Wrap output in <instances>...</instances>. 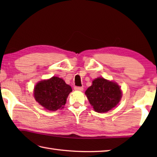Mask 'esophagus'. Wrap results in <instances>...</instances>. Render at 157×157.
Instances as JSON below:
<instances>
[{"instance_id": "esophagus-1", "label": "esophagus", "mask_w": 157, "mask_h": 157, "mask_svg": "<svg viewBox=\"0 0 157 157\" xmlns=\"http://www.w3.org/2000/svg\"><path fill=\"white\" fill-rule=\"evenodd\" d=\"M74 89L76 90V91H83V87L82 86H75L74 87Z\"/></svg>"}]
</instances>
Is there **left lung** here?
Wrapping results in <instances>:
<instances>
[{
  "mask_svg": "<svg viewBox=\"0 0 157 157\" xmlns=\"http://www.w3.org/2000/svg\"><path fill=\"white\" fill-rule=\"evenodd\" d=\"M85 94L94 109L98 113L107 112L116 107L122 96L118 84L102 78L94 79Z\"/></svg>",
  "mask_w": 157,
  "mask_h": 157,
  "instance_id": "left-lung-1",
  "label": "left lung"
}]
</instances>
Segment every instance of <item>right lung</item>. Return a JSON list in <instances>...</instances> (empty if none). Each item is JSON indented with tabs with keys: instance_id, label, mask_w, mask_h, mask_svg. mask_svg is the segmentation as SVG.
<instances>
[{
	"instance_id": "obj_1",
	"label": "right lung",
	"mask_w": 157,
	"mask_h": 157,
	"mask_svg": "<svg viewBox=\"0 0 157 157\" xmlns=\"http://www.w3.org/2000/svg\"><path fill=\"white\" fill-rule=\"evenodd\" d=\"M71 91V86L66 84L62 79L52 77L48 80L39 82L34 88V95L36 102L45 109L56 111L63 107Z\"/></svg>"
}]
</instances>
